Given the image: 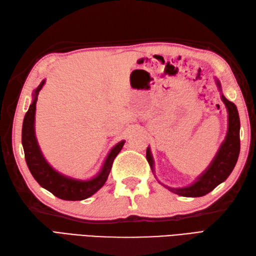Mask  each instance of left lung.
Returning <instances> with one entry per match:
<instances>
[{"instance_id": "left-lung-1", "label": "left lung", "mask_w": 256, "mask_h": 256, "mask_svg": "<svg viewBox=\"0 0 256 256\" xmlns=\"http://www.w3.org/2000/svg\"><path fill=\"white\" fill-rule=\"evenodd\" d=\"M218 89H220V82L216 79ZM222 100L226 105L228 112V132L225 140L216 153L214 160L202 175L198 176L192 184L184 188H170L163 184L166 188L178 196L186 198H198L208 194L214 190L218 184L225 182L232 174L236 164L240 153V118L236 106L222 94ZM146 160L154 172V162L150 148H146Z\"/></svg>"}]
</instances>
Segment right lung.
Here are the masks:
<instances>
[{
	"mask_svg": "<svg viewBox=\"0 0 256 256\" xmlns=\"http://www.w3.org/2000/svg\"><path fill=\"white\" fill-rule=\"evenodd\" d=\"M46 80H42L41 84L34 91V100L30 104L29 110L24 115L22 130V142L24 152V158L31 172V175L36 180L42 188L46 189L55 196L66 201H81L93 196L94 193L102 188L105 182L108 180L112 165L117 154L120 152L124 141L120 143L110 150L106 160L104 162L102 170L98 175L90 180H77L62 175L56 172L54 168L46 160L44 156L39 148L38 141L34 132V115H36V104L38 101V94L42 89Z\"/></svg>",
	"mask_w": 256,
	"mask_h": 256,
	"instance_id": "1",
	"label": "right lung"
}]
</instances>
